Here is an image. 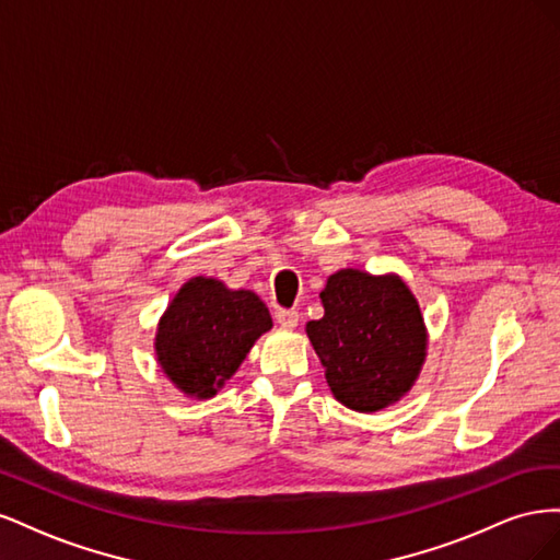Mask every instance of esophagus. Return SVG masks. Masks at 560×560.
<instances>
[{
	"instance_id": "esophagus-1",
	"label": "esophagus",
	"mask_w": 560,
	"mask_h": 560,
	"mask_svg": "<svg viewBox=\"0 0 560 560\" xmlns=\"http://www.w3.org/2000/svg\"><path fill=\"white\" fill-rule=\"evenodd\" d=\"M276 322L282 329H294L299 325V313L296 311H278Z\"/></svg>"
}]
</instances>
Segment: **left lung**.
<instances>
[{"label": "left lung", "instance_id": "1", "mask_svg": "<svg viewBox=\"0 0 560 560\" xmlns=\"http://www.w3.org/2000/svg\"><path fill=\"white\" fill-rule=\"evenodd\" d=\"M319 299L325 315L311 319L306 334L331 395L360 413L409 395L428 358V327L409 284L397 273L341 268Z\"/></svg>", "mask_w": 560, "mask_h": 560}]
</instances>
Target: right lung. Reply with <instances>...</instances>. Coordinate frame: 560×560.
<instances>
[{
    "label": "right lung",
    "instance_id": "1",
    "mask_svg": "<svg viewBox=\"0 0 560 560\" xmlns=\"http://www.w3.org/2000/svg\"><path fill=\"white\" fill-rule=\"evenodd\" d=\"M270 327L273 319L257 294L196 276L179 287L159 319L156 362L182 395L210 399Z\"/></svg>",
    "mask_w": 560,
    "mask_h": 560
}]
</instances>
